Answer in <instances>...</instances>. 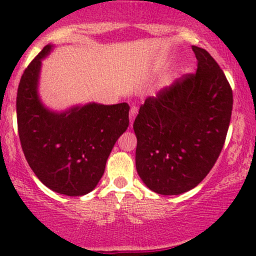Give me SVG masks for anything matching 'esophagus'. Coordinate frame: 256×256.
Segmentation results:
<instances>
[{
    "instance_id": "34e87169",
    "label": "esophagus",
    "mask_w": 256,
    "mask_h": 256,
    "mask_svg": "<svg viewBox=\"0 0 256 256\" xmlns=\"http://www.w3.org/2000/svg\"><path fill=\"white\" fill-rule=\"evenodd\" d=\"M137 113H138V108L136 107V106H132L131 110H130V124L131 125H132V122H134V118H136Z\"/></svg>"
}]
</instances>
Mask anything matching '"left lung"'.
<instances>
[{
	"label": "left lung",
	"instance_id": "1",
	"mask_svg": "<svg viewBox=\"0 0 256 256\" xmlns=\"http://www.w3.org/2000/svg\"><path fill=\"white\" fill-rule=\"evenodd\" d=\"M198 71L148 98L134 122L136 168L152 192L179 195L204 180L224 146L232 89L216 61L192 46Z\"/></svg>",
	"mask_w": 256,
	"mask_h": 256
}]
</instances>
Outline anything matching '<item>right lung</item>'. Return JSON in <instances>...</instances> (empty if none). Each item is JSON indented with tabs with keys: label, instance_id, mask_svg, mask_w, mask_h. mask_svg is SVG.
I'll return each instance as SVG.
<instances>
[{
	"label": "right lung",
	"instance_id": "add662e5",
	"mask_svg": "<svg viewBox=\"0 0 256 256\" xmlns=\"http://www.w3.org/2000/svg\"><path fill=\"white\" fill-rule=\"evenodd\" d=\"M48 44L25 68L16 94L18 132L31 170L52 192L67 196L90 192L104 176L106 162L128 126V104H89L54 113L37 95L40 60Z\"/></svg>",
	"mask_w": 256,
	"mask_h": 256
}]
</instances>
